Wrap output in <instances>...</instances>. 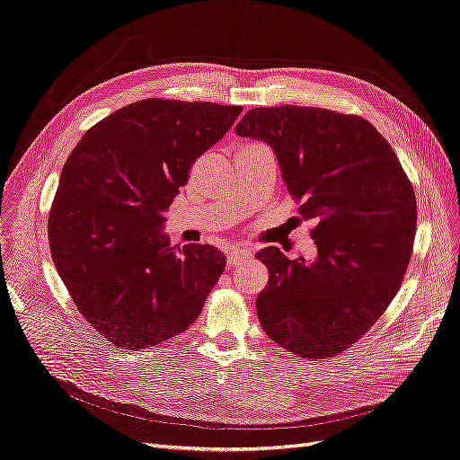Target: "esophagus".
<instances>
[{
    "instance_id": "esophagus-1",
    "label": "esophagus",
    "mask_w": 460,
    "mask_h": 460,
    "mask_svg": "<svg viewBox=\"0 0 460 460\" xmlns=\"http://www.w3.org/2000/svg\"><path fill=\"white\" fill-rule=\"evenodd\" d=\"M250 256H252V252H250V248H246V246L231 248V250L227 252V265H229V267H236V265L244 263L246 260H250Z\"/></svg>"
}]
</instances>
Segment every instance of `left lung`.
Instances as JSON below:
<instances>
[{
    "label": "left lung",
    "mask_w": 460,
    "mask_h": 460,
    "mask_svg": "<svg viewBox=\"0 0 460 460\" xmlns=\"http://www.w3.org/2000/svg\"><path fill=\"white\" fill-rule=\"evenodd\" d=\"M234 132L275 151L282 180L311 219L313 261L277 246L256 256L269 284L260 324L301 358L343 352L381 318L411 260L417 200L394 149L366 119L320 108L250 110Z\"/></svg>",
    "instance_id": "left-lung-1"
}]
</instances>
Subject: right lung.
<instances>
[{
  "mask_svg": "<svg viewBox=\"0 0 460 460\" xmlns=\"http://www.w3.org/2000/svg\"><path fill=\"white\" fill-rule=\"evenodd\" d=\"M243 106L147 98L102 119L67 157L49 216L62 282L91 326L140 350L190 328L226 270L210 244H170L164 212Z\"/></svg>",
  "mask_w": 460,
  "mask_h": 460,
  "instance_id": "obj_1",
  "label": "right lung"
}]
</instances>
